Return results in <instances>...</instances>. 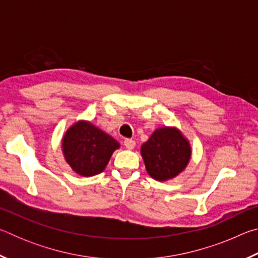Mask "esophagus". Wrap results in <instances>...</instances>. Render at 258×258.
Wrapping results in <instances>:
<instances>
[{"mask_svg":"<svg viewBox=\"0 0 258 258\" xmlns=\"http://www.w3.org/2000/svg\"><path fill=\"white\" fill-rule=\"evenodd\" d=\"M124 146L127 148L128 150H132V149H134V147H135V141L133 139H125L124 140Z\"/></svg>","mask_w":258,"mask_h":258,"instance_id":"34e87169","label":"esophagus"}]
</instances>
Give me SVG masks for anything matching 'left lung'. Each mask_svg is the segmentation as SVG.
Returning <instances> with one entry per match:
<instances>
[{
	"mask_svg": "<svg viewBox=\"0 0 258 258\" xmlns=\"http://www.w3.org/2000/svg\"><path fill=\"white\" fill-rule=\"evenodd\" d=\"M147 172L157 181H167L185 168L191 148L180 131L172 127L156 130L141 147Z\"/></svg>",
	"mask_w": 258,
	"mask_h": 258,
	"instance_id": "obj_1",
	"label": "left lung"
}]
</instances>
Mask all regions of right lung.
Here are the masks:
<instances>
[{
    "label": "right lung",
    "mask_w": 258,
    "mask_h": 258,
    "mask_svg": "<svg viewBox=\"0 0 258 258\" xmlns=\"http://www.w3.org/2000/svg\"><path fill=\"white\" fill-rule=\"evenodd\" d=\"M119 143L89 121H77L64 134L62 150L74 172L82 176L101 173Z\"/></svg>",
    "instance_id": "add662e5"
}]
</instances>
